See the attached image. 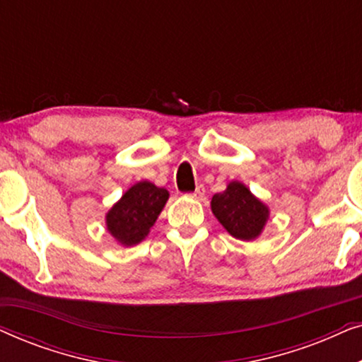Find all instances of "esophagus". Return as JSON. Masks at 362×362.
Here are the masks:
<instances>
[{
    "label": "esophagus",
    "instance_id": "1",
    "mask_svg": "<svg viewBox=\"0 0 362 362\" xmlns=\"http://www.w3.org/2000/svg\"><path fill=\"white\" fill-rule=\"evenodd\" d=\"M204 186H202V185H199V186H197L196 187V191L194 192H192V194H191V197H196V199H201V197L202 196H204Z\"/></svg>",
    "mask_w": 362,
    "mask_h": 362
}]
</instances>
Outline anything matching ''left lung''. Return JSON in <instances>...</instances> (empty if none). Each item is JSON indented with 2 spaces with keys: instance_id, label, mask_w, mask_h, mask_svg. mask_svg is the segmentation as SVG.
I'll return each mask as SVG.
<instances>
[{
  "instance_id": "8db88e82",
  "label": "left lung",
  "mask_w": 362,
  "mask_h": 362,
  "mask_svg": "<svg viewBox=\"0 0 362 362\" xmlns=\"http://www.w3.org/2000/svg\"><path fill=\"white\" fill-rule=\"evenodd\" d=\"M211 209L222 227L239 240H254L269 219V207L239 181H230L226 191L212 196Z\"/></svg>"
}]
</instances>
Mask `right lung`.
<instances>
[{"label": "right lung", "instance_id": "1", "mask_svg": "<svg viewBox=\"0 0 362 362\" xmlns=\"http://www.w3.org/2000/svg\"><path fill=\"white\" fill-rule=\"evenodd\" d=\"M168 197L170 192L165 187H158L150 181L136 182L107 212V230L122 245L140 244L150 234Z\"/></svg>", "mask_w": 362, "mask_h": 362}]
</instances>
